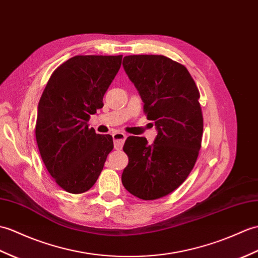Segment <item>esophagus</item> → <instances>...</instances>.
<instances>
[{
    "label": "esophagus",
    "mask_w": 258,
    "mask_h": 258,
    "mask_svg": "<svg viewBox=\"0 0 258 258\" xmlns=\"http://www.w3.org/2000/svg\"><path fill=\"white\" fill-rule=\"evenodd\" d=\"M113 141H114V147L116 149H121L123 144L126 140V135L124 133H119V132H115V133H113Z\"/></svg>",
    "instance_id": "34e87169"
}]
</instances>
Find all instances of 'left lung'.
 Listing matches in <instances>:
<instances>
[{
	"instance_id": "1",
	"label": "left lung",
	"mask_w": 258,
	"mask_h": 258,
	"mask_svg": "<svg viewBox=\"0 0 258 258\" xmlns=\"http://www.w3.org/2000/svg\"><path fill=\"white\" fill-rule=\"evenodd\" d=\"M123 67L158 133L152 145L145 137H127L123 151L128 165L122 183L140 199H159L187 179L199 155L203 132L200 93L187 68L165 56H126Z\"/></svg>"
}]
</instances>
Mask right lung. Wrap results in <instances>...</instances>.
Wrapping results in <instances>:
<instances>
[{"label":"right lung","mask_w":258,"mask_h":258,"mask_svg":"<svg viewBox=\"0 0 258 258\" xmlns=\"http://www.w3.org/2000/svg\"><path fill=\"white\" fill-rule=\"evenodd\" d=\"M121 63V55L75 56L53 71L41 94L36 141L48 172L67 192L91 188L113 149L112 136L97 134L88 122L103 107Z\"/></svg>","instance_id":"1"}]
</instances>
